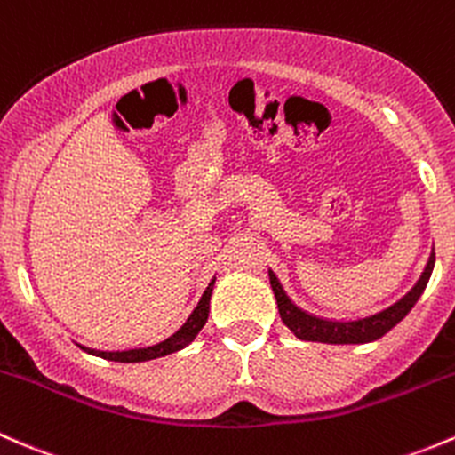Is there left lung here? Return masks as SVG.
Returning <instances> with one entry per match:
<instances>
[{
    "label": "left lung",
    "instance_id": "obj_1",
    "mask_svg": "<svg viewBox=\"0 0 455 455\" xmlns=\"http://www.w3.org/2000/svg\"><path fill=\"white\" fill-rule=\"evenodd\" d=\"M434 262L436 256L434 251L429 254L427 265H425L423 274L416 280L414 287L405 293V296L396 299L390 307L381 308V311L372 313L366 317H355V320H331V317L313 315V313L299 308L291 298L287 296L284 287L280 284L278 275L269 269V284L274 289L275 302H278V311L287 329L302 341H322V344H368V341L379 339L386 335L387 331L395 329L396 324L411 311L419 298L423 296L425 287H427L429 278H432Z\"/></svg>",
    "mask_w": 455,
    "mask_h": 455
}]
</instances>
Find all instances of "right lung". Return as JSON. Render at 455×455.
<instances>
[{
  "mask_svg": "<svg viewBox=\"0 0 455 455\" xmlns=\"http://www.w3.org/2000/svg\"><path fill=\"white\" fill-rule=\"evenodd\" d=\"M214 275L210 280V284L205 287L204 296H201L196 307L193 308V313L188 315V320L180 326L171 337H166L164 341L159 344L147 346V348H129V350H96V348H87V346H81L83 350L93 357H102V359H109V362H120V363H138V362H151V359L157 357H166V355L177 353V350L186 348L190 341L199 335V331L204 329V324L208 322V313H210V298H212V289H214Z\"/></svg>",
  "mask_w": 455,
  "mask_h": 455,
  "instance_id": "add662e5",
  "label": "right lung"
}]
</instances>
